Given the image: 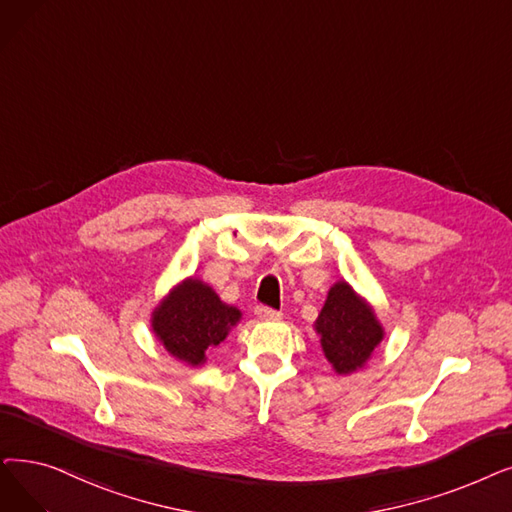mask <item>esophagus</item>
<instances>
[{
	"label": "esophagus",
	"mask_w": 512,
	"mask_h": 512,
	"mask_svg": "<svg viewBox=\"0 0 512 512\" xmlns=\"http://www.w3.org/2000/svg\"><path fill=\"white\" fill-rule=\"evenodd\" d=\"M255 316H257V320L270 322V320H278L280 318V311L270 309V307H265V305H257L255 307Z\"/></svg>",
	"instance_id": "esophagus-1"
}]
</instances>
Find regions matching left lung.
I'll use <instances>...</instances> for the list:
<instances>
[{"label":"left lung","mask_w":512,"mask_h":512,"mask_svg":"<svg viewBox=\"0 0 512 512\" xmlns=\"http://www.w3.org/2000/svg\"><path fill=\"white\" fill-rule=\"evenodd\" d=\"M314 330L324 358L339 376L364 370L385 339V328L374 307L347 280L330 286Z\"/></svg>","instance_id":"8db88e82"}]
</instances>
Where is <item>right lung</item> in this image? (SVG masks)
<instances>
[{
  "label": "right lung",
  "instance_id": "1",
  "mask_svg": "<svg viewBox=\"0 0 512 512\" xmlns=\"http://www.w3.org/2000/svg\"><path fill=\"white\" fill-rule=\"evenodd\" d=\"M242 320V311L219 299L201 278L177 282L150 314L152 335L165 351L186 366L207 362V351L217 347Z\"/></svg>",
  "mask_w": 512,
  "mask_h": 512
}]
</instances>
